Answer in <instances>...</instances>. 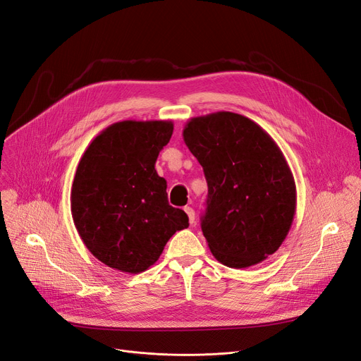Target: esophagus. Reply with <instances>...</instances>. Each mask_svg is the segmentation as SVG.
<instances>
[{
	"label": "esophagus",
	"mask_w": 361,
	"mask_h": 361,
	"mask_svg": "<svg viewBox=\"0 0 361 361\" xmlns=\"http://www.w3.org/2000/svg\"><path fill=\"white\" fill-rule=\"evenodd\" d=\"M184 211H185L187 216H189V223H190V224H195V211H193V208L185 207Z\"/></svg>",
	"instance_id": "esophagus-1"
}]
</instances>
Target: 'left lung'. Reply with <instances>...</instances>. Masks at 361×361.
<instances>
[{"label": "left lung", "instance_id": "obj_1", "mask_svg": "<svg viewBox=\"0 0 361 361\" xmlns=\"http://www.w3.org/2000/svg\"><path fill=\"white\" fill-rule=\"evenodd\" d=\"M185 146L205 172L208 199L202 231L212 255L247 269L286 239L296 209V185L269 133L246 116L215 112L192 118Z\"/></svg>", "mask_w": 361, "mask_h": 361}]
</instances>
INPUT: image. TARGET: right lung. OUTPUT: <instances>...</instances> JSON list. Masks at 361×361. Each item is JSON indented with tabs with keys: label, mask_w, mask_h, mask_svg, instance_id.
<instances>
[{
	"label": "right lung",
	"mask_w": 361,
	"mask_h": 361,
	"mask_svg": "<svg viewBox=\"0 0 361 361\" xmlns=\"http://www.w3.org/2000/svg\"><path fill=\"white\" fill-rule=\"evenodd\" d=\"M172 131V121L112 123L78 164L72 218L87 249L107 267L146 271L172 234L189 227L187 214L168 203L166 181L154 169Z\"/></svg>",
	"instance_id": "add662e5"
}]
</instances>
